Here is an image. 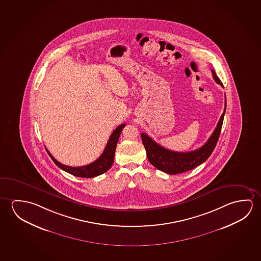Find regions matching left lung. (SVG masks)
I'll use <instances>...</instances> for the list:
<instances>
[{
    "mask_svg": "<svg viewBox=\"0 0 261 261\" xmlns=\"http://www.w3.org/2000/svg\"><path fill=\"white\" fill-rule=\"evenodd\" d=\"M211 71L216 83L223 86L221 81L216 74L215 70H211ZM225 112H226V102H225L224 112L220 117L214 132L211 134L207 142L199 149H195L189 152H178V151L165 149L164 147L156 143L147 134L141 133V140H142V143L144 145L149 162L155 168H157L158 170H162L166 173L172 174V175L186 172L194 169L197 166L202 164L203 162H206L207 158L211 156L212 151L215 149L217 142L219 141Z\"/></svg>",
    "mask_w": 261,
    "mask_h": 261,
    "instance_id": "8db88e82",
    "label": "left lung"
}]
</instances>
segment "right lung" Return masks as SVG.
<instances>
[{
	"instance_id": "right-lung-1",
	"label": "right lung",
	"mask_w": 261,
	"mask_h": 261,
	"mask_svg": "<svg viewBox=\"0 0 261 261\" xmlns=\"http://www.w3.org/2000/svg\"><path fill=\"white\" fill-rule=\"evenodd\" d=\"M125 125L126 124L120 125L113 130L102 154L96 160L95 162H92L91 164H88V165L81 166V167H70V166L64 165L61 162H59L58 161H56L53 157V155L49 152L48 149H46V150L50 155V157L51 158L54 163L58 166L59 168H61L62 170L66 171L68 173L71 174L76 177H81V178H94V177L101 175L104 172H106L107 170H110V168L113 164L117 143H118L120 133L122 132V128H124Z\"/></svg>"
}]
</instances>
